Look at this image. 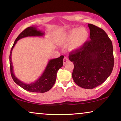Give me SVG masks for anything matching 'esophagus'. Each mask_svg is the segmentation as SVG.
Masks as SVG:
<instances>
[{"mask_svg": "<svg viewBox=\"0 0 121 121\" xmlns=\"http://www.w3.org/2000/svg\"><path fill=\"white\" fill-rule=\"evenodd\" d=\"M68 61H69V59H68V57H66V56H65V57H64V60H63L64 64H66L67 62H68Z\"/></svg>", "mask_w": 121, "mask_h": 121, "instance_id": "34e87169", "label": "esophagus"}]
</instances>
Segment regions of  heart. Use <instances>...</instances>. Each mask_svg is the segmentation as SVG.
<instances>
[{
	"label": "heart",
	"instance_id": "1",
	"mask_svg": "<svg viewBox=\"0 0 121 121\" xmlns=\"http://www.w3.org/2000/svg\"><path fill=\"white\" fill-rule=\"evenodd\" d=\"M88 36V32L85 28H73L61 37V43L63 45L71 44L72 50L79 49L85 44Z\"/></svg>",
	"mask_w": 121,
	"mask_h": 121
}]
</instances>
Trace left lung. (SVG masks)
<instances>
[{"label": "left lung", "instance_id": "8db88e82", "mask_svg": "<svg viewBox=\"0 0 121 121\" xmlns=\"http://www.w3.org/2000/svg\"><path fill=\"white\" fill-rule=\"evenodd\" d=\"M90 40L72 51L69 59L73 62L72 77L76 84L92 89L102 84L111 75L114 66L113 46L104 30L88 24Z\"/></svg>", "mask_w": 121, "mask_h": 121}]
</instances>
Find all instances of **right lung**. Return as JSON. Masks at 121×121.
<instances>
[{"label": "right lung", "instance_id": "add662e5", "mask_svg": "<svg viewBox=\"0 0 121 121\" xmlns=\"http://www.w3.org/2000/svg\"><path fill=\"white\" fill-rule=\"evenodd\" d=\"M43 35H44V33L38 30L35 26H33L25 29L16 39L11 49L10 56H9L10 73L14 81L23 89L32 92H46L52 87L55 83L57 71L63 65V59L64 56L61 55L56 59L50 60L45 70L36 81L31 83H25L19 80L14 75L12 61V50L14 46L17 44V41L21 39L28 36H41Z\"/></svg>", "mask_w": 121, "mask_h": 121}]
</instances>
